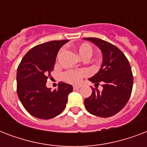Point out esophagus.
Wrapping results in <instances>:
<instances>
[{
    "label": "esophagus",
    "instance_id": "obj_1",
    "mask_svg": "<svg viewBox=\"0 0 147 147\" xmlns=\"http://www.w3.org/2000/svg\"><path fill=\"white\" fill-rule=\"evenodd\" d=\"M80 88V86H78V85H74L73 86V89L74 90H78Z\"/></svg>",
    "mask_w": 147,
    "mask_h": 147
}]
</instances>
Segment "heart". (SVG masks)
Returning <instances> with one entry per match:
<instances>
[{"instance_id": "1", "label": "heart", "mask_w": 147, "mask_h": 147, "mask_svg": "<svg viewBox=\"0 0 147 147\" xmlns=\"http://www.w3.org/2000/svg\"><path fill=\"white\" fill-rule=\"evenodd\" d=\"M76 50L78 52V55L82 59H88L92 57L93 54V48L89 43L88 42H83L81 44L76 46ZM63 49H60L58 55H62ZM87 75V71L84 69L80 70H70V71H65L63 75V78L66 82L71 84H78L82 81V78L85 77Z\"/></svg>"}]
</instances>
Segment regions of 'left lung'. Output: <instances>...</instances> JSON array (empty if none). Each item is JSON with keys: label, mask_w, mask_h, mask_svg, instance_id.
<instances>
[{"label": "left lung", "mask_w": 147, "mask_h": 147, "mask_svg": "<svg viewBox=\"0 0 147 147\" xmlns=\"http://www.w3.org/2000/svg\"><path fill=\"white\" fill-rule=\"evenodd\" d=\"M84 40L96 45L103 55L100 70L89 78L95 86L102 84V92L92 88L91 96L84 100L85 106L93 115L109 117L123 109L130 97L134 77L130 63L114 45L98 38Z\"/></svg>", "instance_id": "1"}]
</instances>
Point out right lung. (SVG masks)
Segmentation results:
<instances>
[{"mask_svg":"<svg viewBox=\"0 0 147 147\" xmlns=\"http://www.w3.org/2000/svg\"><path fill=\"white\" fill-rule=\"evenodd\" d=\"M69 40H54L37 45L22 59L17 71V92L26 111L32 116L47 120L61 114L66 106L71 85L59 82L57 89L46 86L53 71L59 49Z\"/></svg>","mask_w":147,"mask_h":147,"instance_id":"add662e5","label":"right lung"}]
</instances>
